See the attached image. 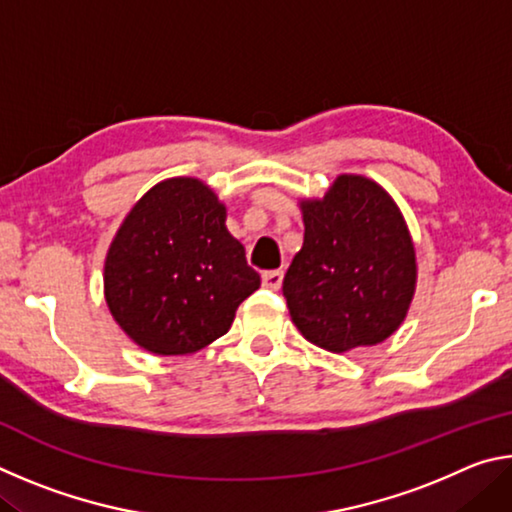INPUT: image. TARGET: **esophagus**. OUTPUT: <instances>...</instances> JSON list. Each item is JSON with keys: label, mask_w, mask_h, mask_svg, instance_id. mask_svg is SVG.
Wrapping results in <instances>:
<instances>
[{"label": "esophagus", "mask_w": 512, "mask_h": 512, "mask_svg": "<svg viewBox=\"0 0 512 512\" xmlns=\"http://www.w3.org/2000/svg\"><path fill=\"white\" fill-rule=\"evenodd\" d=\"M282 277H284L282 271H266L262 275V284L268 291H277L282 287Z\"/></svg>", "instance_id": "1"}]
</instances>
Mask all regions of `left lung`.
Listing matches in <instances>:
<instances>
[{"instance_id": "left-lung-1", "label": "left lung", "mask_w": 512, "mask_h": 512, "mask_svg": "<svg viewBox=\"0 0 512 512\" xmlns=\"http://www.w3.org/2000/svg\"><path fill=\"white\" fill-rule=\"evenodd\" d=\"M305 241L282 293L307 341L329 352L388 339L415 289V253L400 210L384 189L341 176L323 201L302 203Z\"/></svg>"}]
</instances>
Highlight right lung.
<instances>
[{
  "label": "right lung",
  "mask_w": 512,
  "mask_h": 512,
  "mask_svg": "<svg viewBox=\"0 0 512 512\" xmlns=\"http://www.w3.org/2000/svg\"><path fill=\"white\" fill-rule=\"evenodd\" d=\"M259 273L225 228V207L194 178L155 185L121 223L106 257V300L153 354H192L228 332Z\"/></svg>",
  "instance_id": "right-lung-1"
}]
</instances>
